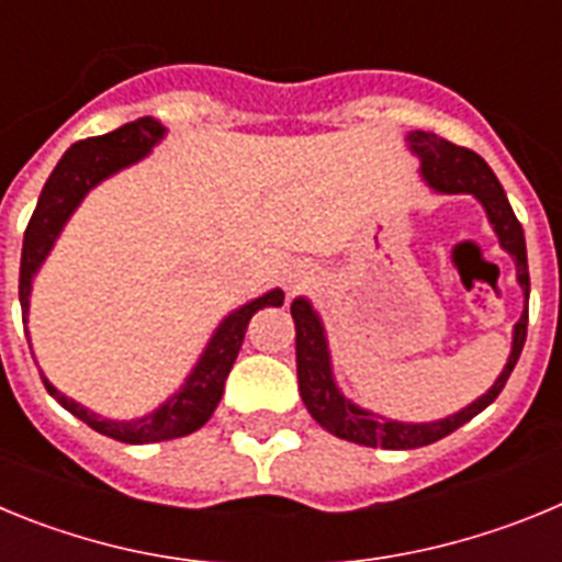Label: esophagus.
Here are the masks:
<instances>
[{"instance_id": "1", "label": "esophagus", "mask_w": 562, "mask_h": 562, "mask_svg": "<svg viewBox=\"0 0 562 562\" xmlns=\"http://www.w3.org/2000/svg\"><path fill=\"white\" fill-rule=\"evenodd\" d=\"M312 278V270L306 265H292L290 270H286V278H284V284L286 290H301V286L306 284Z\"/></svg>"}]
</instances>
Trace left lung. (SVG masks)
Returning a JSON list of instances; mask_svg holds the SVG:
<instances>
[{
  "label": "left lung",
  "mask_w": 562,
  "mask_h": 562,
  "mask_svg": "<svg viewBox=\"0 0 562 562\" xmlns=\"http://www.w3.org/2000/svg\"><path fill=\"white\" fill-rule=\"evenodd\" d=\"M408 148L419 157V171L434 191L439 193H473L475 200L484 205L486 220L493 225L501 247L515 258V270H518V284L524 290V297L529 301V265H526V241L524 227L515 220L513 205L506 200L504 188L493 168L481 160L479 154L470 148H461L456 143L445 140L434 132H411ZM292 321H295V362H297V391L304 400L306 411L312 419L335 434L337 439L366 445V448H385V450H414L434 445L445 439L453 430H459L464 422L479 416L481 411L495 402V396L504 391L506 380L513 374L515 362L526 342V324H529V310H524L520 321L513 331V351L506 360L504 371L493 382V389L470 402L459 414L445 416L436 422H396L376 416L371 411L360 408L349 396L337 389L335 371H331L329 342H326V329L321 324L317 312L306 297H295L290 306Z\"/></svg>",
  "instance_id": "1"
}]
</instances>
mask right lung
<instances>
[{
	"instance_id": "add662e5",
	"label": "right lung",
	"mask_w": 562,
	"mask_h": 562,
	"mask_svg": "<svg viewBox=\"0 0 562 562\" xmlns=\"http://www.w3.org/2000/svg\"><path fill=\"white\" fill-rule=\"evenodd\" d=\"M166 137V126L154 117H137L134 123L114 128V132L101 134V137H87L67 148L58 166L53 168L49 180L44 182L38 205L33 211L24 231L22 245V270H19V304H22V321H27L30 310V290H33V276L38 267L44 265V258L49 256L56 238L61 236L67 220L76 213L98 182L117 173L121 168L134 166L143 160L157 143ZM284 304V292L270 290L267 295L256 297L250 304L238 306L236 312L222 321L207 340L205 351L196 360L188 380L182 382V389L173 396H168L160 408L151 414L140 416V419H103V416L92 414L89 408L78 405L76 400L64 396L61 391L42 374L44 389L49 396H56L58 405L67 408L69 414L87 422L89 428L98 434L109 436V439L126 441V445H148V441H166L180 439V436L200 430L207 419L213 416L216 405L225 391V380L231 374L233 362H236L241 340H245L247 324L258 310L265 306H281Z\"/></svg>"
}]
</instances>
